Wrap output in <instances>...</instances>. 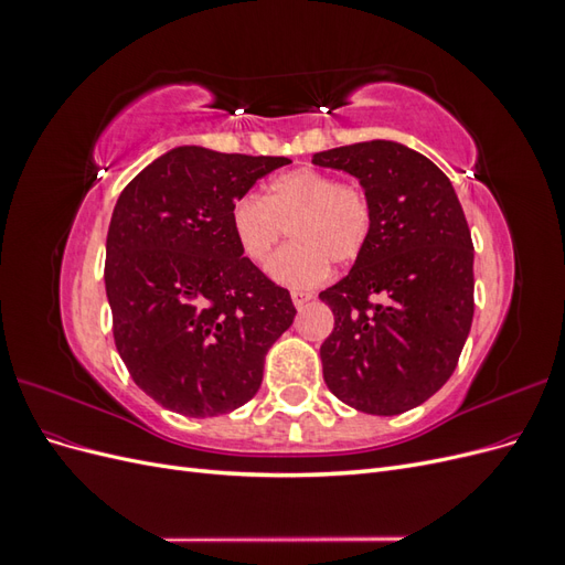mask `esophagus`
Instances as JSON below:
<instances>
[{"instance_id":"esophagus-1","label":"esophagus","mask_w":565,"mask_h":565,"mask_svg":"<svg viewBox=\"0 0 565 565\" xmlns=\"http://www.w3.org/2000/svg\"><path fill=\"white\" fill-rule=\"evenodd\" d=\"M311 299H313L311 292H303V289H292V301H295L297 309H303V306L309 303Z\"/></svg>"}]
</instances>
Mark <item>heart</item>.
<instances>
[{
  "label": "heart",
  "instance_id": "obj_1",
  "mask_svg": "<svg viewBox=\"0 0 565 565\" xmlns=\"http://www.w3.org/2000/svg\"><path fill=\"white\" fill-rule=\"evenodd\" d=\"M289 226V243L268 264V276L287 287H313L330 262L347 266L361 256L372 235V204L358 185L339 183L318 169H292L247 193L231 207V231L249 262L266 264Z\"/></svg>",
  "mask_w": 565,
  "mask_h": 565
}]
</instances>
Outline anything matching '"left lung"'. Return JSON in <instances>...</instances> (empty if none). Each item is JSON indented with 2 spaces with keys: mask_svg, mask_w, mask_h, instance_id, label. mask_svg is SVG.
<instances>
[{
  "mask_svg": "<svg viewBox=\"0 0 565 565\" xmlns=\"http://www.w3.org/2000/svg\"><path fill=\"white\" fill-rule=\"evenodd\" d=\"M358 179L372 235L347 278L320 292L334 313L322 377L367 415H401L450 380L473 320V245L450 179L422 152L365 141L316 152Z\"/></svg>",
  "mask_w": 565,
  "mask_h": 565,
  "instance_id": "1",
  "label": "left lung"
}]
</instances>
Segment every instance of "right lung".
I'll use <instances>...</instances> for the list:
<instances>
[{
    "instance_id": "1",
    "label": "right lung",
    "mask_w": 565,
    "mask_h": 565,
    "mask_svg": "<svg viewBox=\"0 0 565 565\" xmlns=\"http://www.w3.org/2000/svg\"><path fill=\"white\" fill-rule=\"evenodd\" d=\"M282 164L179 146L117 198L106 241L115 347L136 386L179 415L254 398L268 349L297 316L231 231L233 202Z\"/></svg>"
}]
</instances>
